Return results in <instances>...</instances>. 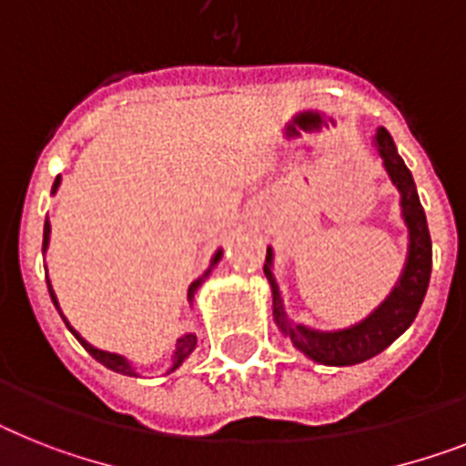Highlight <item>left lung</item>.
<instances>
[{
  "instance_id": "obj_1",
  "label": "left lung",
  "mask_w": 466,
  "mask_h": 466,
  "mask_svg": "<svg viewBox=\"0 0 466 466\" xmlns=\"http://www.w3.org/2000/svg\"><path fill=\"white\" fill-rule=\"evenodd\" d=\"M371 145L386 168L388 178L400 192V214L407 226L405 267L400 271L393 290L371 314H367L357 324L336 330H319L293 321L288 317L279 280L274 276V248H267L264 276L271 286L276 326L283 336L290 338V343L302 355L326 367H352V364L367 362L383 352L393 340H398L412 326L419 307L424 302L429 279H431V236H429L424 207L419 202L412 173L398 155V147L386 128L376 130Z\"/></svg>"
}]
</instances>
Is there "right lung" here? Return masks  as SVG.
<instances>
[{
	"instance_id": "obj_1",
	"label": "right lung",
	"mask_w": 466,
	"mask_h": 466,
	"mask_svg": "<svg viewBox=\"0 0 466 466\" xmlns=\"http://www.w3.org/2000/svg\"><path fill=\"white\" fill-rule=\"evenodd\" d=\"M59 186H61V176H56V180H54V186H52V195H56ZM49 236H52V224H49V218H47V221H45V236H42V255H45V252H47V248H49ZM221 255H224V249H217V252H214V257H211V261H209V268H207L205 274L199 276L198 280H192V283H190V288H187V302H190V305H192V299H195V293H198V288L202 286V283H205L207 279H209L211 268L217 267L218 261H221ZM47 288H49V298H52L54 307L59 309V314H61V319H64V324H66V329L71 330L73 336H76V340H78V343L83 345V348H86L87 352H90V355L95 357V360H97L99 364H104V367L111 369V371H116V374L140 376V371H137V369L133 367V362H130V360H126V357H123V355H116V352H106V350H99V348H95V345H92V343H87L86 338L80 336L78 330H76L71 324H68V319L64 317V311H61L59 299H56V293H54V288H52V283H49V279H47ZM195 348H198V336H195V333H183V336H180L178 340H176V345H173L171 367H168L167 374L176 371V369H178L180 364L186 362L187 357L192 355V350H195Z\"/></svg>"
}]
</instances>
